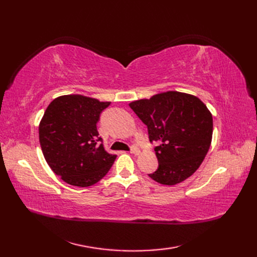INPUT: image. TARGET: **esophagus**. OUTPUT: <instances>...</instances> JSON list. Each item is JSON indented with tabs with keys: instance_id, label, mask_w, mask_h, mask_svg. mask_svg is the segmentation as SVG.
Masks as SVG:
<instances>
[{
	"instance_id": "obj_1",
	"label": "esophagus",
	"mask_w": 257,
	"mask_h": 257,
	"mask_svg": "<svg viewBox=\"0 0 257 257\" xmlns=\"http://www.w3.org/2000/svg\"><path fill=\"white\" fill-rule=\"evenodd\" d=\"M131 153L133 154H139L141 153V150H139V148L136 145H133L131 147Z\"/></svg>"
}]
</instances>
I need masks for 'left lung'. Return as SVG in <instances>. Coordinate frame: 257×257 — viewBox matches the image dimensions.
<instances>
[{"mask_svg": "<svg viewBox=\"0 0 257 257\" xmlns=\"http://www.w3.org/2000/svg\"><path fill=\"white\" fill-rule=\"evenodd\" d=\"M130 107L148 127L159 167L149 177L161 184L175 185L188 179L203 163L211 145L212 114L191 94L168 91Z\"/></svg>", "mask_w": 257, "mask_h": 257, "instance_id": "1", "label": "left lung"}]
</instances>
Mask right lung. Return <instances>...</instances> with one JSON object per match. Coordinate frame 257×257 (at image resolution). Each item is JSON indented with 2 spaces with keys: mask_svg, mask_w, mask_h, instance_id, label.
<instances>
[{
  "mask_svg": "<svg viewBox=\"0 0 257 257\" xmlns=\"http://www.w3.org/2000/svg\"><path fill=\"white\" fill-rule=\"evenodd\" d=\"M110 102L79 94L54 98L38 127L46 162L66 183L87 188L110 169L116 158L108 153L96 124Z\"/></svg>",
  "mask_w": 257,
  "mask_h": 257,
  "instance_id": "1",
  "label": "right lung"
}]
</instances>
